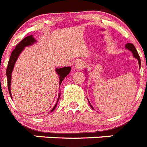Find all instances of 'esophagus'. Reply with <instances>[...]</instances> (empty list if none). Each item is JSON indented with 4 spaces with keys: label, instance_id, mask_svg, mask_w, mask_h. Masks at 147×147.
Masks as SVG:
<instances>
[{
    "label": "esophagus",
    "instance_id": "obj_1",
    "mask_svg": "<svg viewBox=\"0 0 147 147\" xmlns=\"http://www.w3.org/2000/svg\"><path fill=\"white\" fill-rule=\"evenodd\" d=\"M85 64L82 61H78L75 64V69H78V70H80V69H83Z\"/></svg>",
    "mask_w": 147,
    "mask_h": 147
}]
</instances>
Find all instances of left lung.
<instances>
[{
    "label": "left lung",
    "mask_w": 147,
    "mask_h": 147,
    "mask_svg": "<svg viewBox=\"0 0 147 147\" xmlns=\"http://www.w3.org/2000/svg\"><path fill=\"white\" fill-rule=\"evenodd\" d=\"M125 49H127V50H129L130 51L133 53V56H134V58H136L137 60H138V65H139V68H140V67H141V59H140L139 55H138V52H137L135 46H134L132 43H127V44L125 45ZM85 70H86V69H85ZM88 103H89V105H90V107L92 108V109H94L92 105H90V103L89 101H88Z\"/></svg>",
    "instance_id": "obj_1"
}]
</instances>
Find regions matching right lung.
Returning <instances> with one entry per match:
<instances>
[{"label":"right lung","instance_id":"right-lung-1","mask_svg":"<svg viewBox=\"0 0 147 147\" xmlns=\"http://www.w3.org/2000/svg\"><path fill=\"white\" fill-rule=\"evenodd\" d=\"M37 40L33 38L32 35H30V36H27L26 38H24V39L20 41V42H19L17 45H16V48L14 49V50L12 51L11 54L10 59H9V63H8V67L7 69H6V76H7V80H8V89H9V92L10 94L11 97L12 98V95L11 92V74L13 72V67H14L15 63L17 61L18 57H20V53L22 52V51L25 49V47L27 46H32L33 45L35 42H36ZM71 67H62V68H57L56 69V72L58 74L59 77V86L61 85V82L64 80V78L67 76L68 74L71 71ZM60 98V93L59 94V97L57 98V101L56 103V105H54V107H53V109H51V112H53L55 109L56 107L57 106V104H58V101L59 100Z\"/></svg>","mask_w":147,"mask_h":147}]
</instances>
